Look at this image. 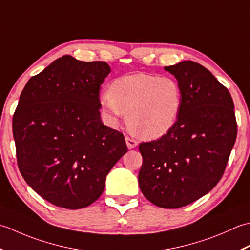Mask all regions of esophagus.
Masks as SVG:
<instances>
[{"mask_svg": "<svg viewBox=\"0 0 250 250\" xmlns=\"http://www.w3.org/2000/svg\"><path fill=\"white\" fill-rule=\"evenodd\" d=\"M125 140H126V145H127V146H128V149H135V147L138 146V142H137V140L130 138V137H128V136L125 137Z\"/></svg>", "mask_w": 250, "mask_h": 250, "instance_id": "34e87169", "label": "esophagus"}]
</instances>
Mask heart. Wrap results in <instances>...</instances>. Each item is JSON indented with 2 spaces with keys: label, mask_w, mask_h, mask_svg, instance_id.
I'll list each match as a JSON object with an SVG mask.
<instances>
[{
  "label": "heart",
  "mask_w": 250,
  "mask_h": 250,
  "mask_svg": "<svg viewBox=\"0 0 250 250\" xmlns=\"http://www.w3.org/2000/svg\"><path fill=\"white\" fill-rule=\"evenodd\" d=\"M99 104L110 124L122 115L132 134L145 139H157L169 132L179 119L182 89L171 76L136 73L115 79Z\"/></svg>",
  "instance_id": "b5f03b06"
}]
</instances>
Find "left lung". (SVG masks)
Segmentation results:
<instances>
[{"instance_id":"1","label":"left lung","mask_w":250,"mask_h":250,"mask_svg":"<svg viewBox=\"0 0 250 250\" xmlns=\"http://www.w3.org/2000/svg\"><path fill=\"white\" fill-rule=\"evenodd\" d=\"M182 89L176 125L160 139L141 142L138 182L147 201L180 208L220 181L235 144L237 124L228 88L202 64L181 61L165 67Z\"/></svg>"}]
</instances>
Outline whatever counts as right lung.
<instances>
[{
  "mask_svg": "<svg viewBox=\"0 0 250 250\" xmlns=\"http://www.w3.org/2000/svg\"><path fill=\"white\" fill-rule=\"evenodd\" d=\"M110 71L104 61L65 55L32 76L20 95L13 116L20 174L58 207L80 209L98 200L127 152L124 135L100 119L99 90Z\"/></svg>",
  "mask_w": 250,
  "mask_h": 250,
  "instance_id": "obj_1",
  "label": "right lung"
}]
</instances>
